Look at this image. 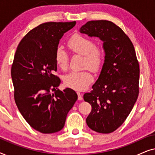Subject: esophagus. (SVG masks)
Returning <instances> with one entry per match:
<instances>
[{
	"label": "esophagus",
	"instance_id": "esophagus-1",
	"mask_svg": "<svg viewBox=\"0 0 155 155\" xmlns=\"http://www.w3.org/2000/svg\"><path fill=\"white\" fill-rule=\"evenodd\" d=\"M78 99H79V100H82V99H83V98H82V94L81 93L78 92Z\"/></svg>",
	"mask_w": 155,
	"mask_h": 155
}]
</instances>
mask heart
Wrapping results in <instances>:
<instances>
[{"mask_svg": "<svg viewBox=\"0 0 155 155\" xmlns=\"http://www.w3.org/2000/svg\"><path fill=\"white\" fill-rule=\"evenodd\" d=\"M68 46L72 51L84 56V67L94 71L100 68L104 59V51L101 46L95 45L94 41L85 36L75 34L70 38ZM55 61L58 66L66 70L68 65V56L62 47L59 46L55 53ZM93 80L92 73L88 70L71 72L64 78L65 86L75 90L81 91L87 87Z\"/></svg>", "mask_w": 155, "mask_h": 155, "instance_id": "b5f03b06", "label": "heart"}]
</instances>
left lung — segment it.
Returning <instances> with one entry per match:
<instances>
[{"instance_id":"obj_1","label":"left lung","mask_w":155,"mask_h":155,"mask_svg":"<svg viewBox=\"0 0 155 155\" xmlns=\"http://www.w3.org/2000/svg\"><path fill=\"white\" fill-rule=\"evenodd\" d=\"M80 31L99 37L105 51L98 80L83 96L92 106L87 124L97 133H112L124 124L138 97L140 68L134 46L122 29L111 21H89Z\"/></svg>"}]
</instances>
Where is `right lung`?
Wrapping results in <instances>:
<instances>
[{
  "label": "right lung",
  "instance_id": "right-lung-1",
  "mask_svg": "<svg viewBox=\"0 0 155 155\" xmlns=\"http://www.w3.org/2000/svg\"><path fill=\"white\" fill-rule=\"evenodd\" d=\"M71 22H48L29 31L19 44L11 68L14 98L26 121L42 133H54L64 127L68 111L78 99L70 88L61 91L55 53Z\"/></svg>",
  "mask_w": 155,
  "mask_h": 155
}]
</instances>
